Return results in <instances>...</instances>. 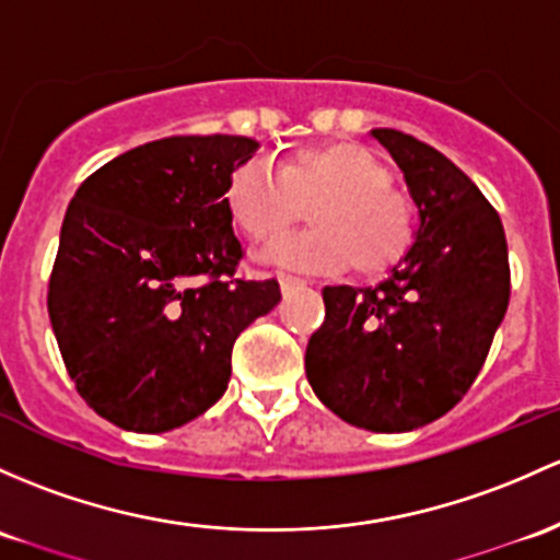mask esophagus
<instances>
[{
    "label": "esophagus",
    "mask_w": 560,
    "mask_h": 560,
    "mask_svg": "<svg viewBox=\"0 0 560 560\" xmlns=\"http://www.w3.org/2000/svg\"><path fill=\"white\" fill-rule=\"evenodd\" d=\"M279 284H281V290H284V292H292V290H298V287H303L305 281H303V279H298V276L279 273Z\"/></svg>",
    "instance_id": "34e87169"
}]
</instances>
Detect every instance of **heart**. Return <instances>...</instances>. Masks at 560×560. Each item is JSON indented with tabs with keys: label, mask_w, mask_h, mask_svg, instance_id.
<instances>
[{
	"label": "heart",
	"mask_w": 560,
	"mask_h": 560,
	"mask_svg": "<svg viewBox=\"0 0 560 560\" xmlns=\"http://www.w3.org/2000/svg\"><path fill=\"white\" fill-rule=\"evenodd\" d=\"M225 209L233 225L255 244L279 238L305 217L311 231L281 238L265 260L303 270L378 276L408 255L416 209L392 187V172L357 141H325L292 152L276 174L241 163L225 182Z\"/></svg>",
	"instance_id": "1"
}]
</instances>
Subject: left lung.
Instances as JSON below:
<instances>
[{
  "instance_id": "left-lung-1",
  "label": "left lung",
  "mask_w": 560,
  "mask_h": 560,
  "mask_svg": "<svg viewBox=\"0 0 560 560\" xmlns=\"http://www.w3.org/2000/svg\"><path fill=\"white\" fill-rule=\"evenodd\" d=\"M419 209L413 246L375 287H325L305 375L338 419L413 432L467 394L508 314V238L493 206L443 152L373 128Z\"/></svg>"
}]
</instances>
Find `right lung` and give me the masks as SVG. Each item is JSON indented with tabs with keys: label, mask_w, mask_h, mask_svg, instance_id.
<instances>
[{
	"label": "right lung",
	"mask_w": 560,
	"mask_h": 560,
	"mask_svg": "<svg viewBox=\"0 0 560 560\" xmlns=\"http://www.w3.org/2000/svg\"><path fill=\"white\" fill-rule=\"evenodd\" d=\"M249 137H168L104 163L61 225L47 314L80 397L126 432L198 419L225 394L235 338L279 281L235 276L225 182Z\"/></svg>",
	"instance_id": "add662e5"
}]
</instances>
